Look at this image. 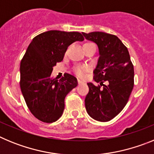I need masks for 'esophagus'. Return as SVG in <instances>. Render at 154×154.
<instances>
[{"instance_id": "1", "label": "esophagus", "mask_w": 154, "mask_h": 154, "mask_svg": "<svg viewBox=\"0 0 154 154\" xmlns=\"http://www.w3.org/2000/svg\"><path fill=\"white\" fill-rule=\"evenodd\" d=\"M84 82L82 81V80H80V79H78V83L79 84H82V83H83Z\"/></svg>"}]
</instances>
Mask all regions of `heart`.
Returning a JSON list of instances; mask_svg holds the SVG:
<instances>
[{
    "instance_id": "1",
    "label": "heart",
    "mask_w": 154,
    "mask_h": 154,
    "mask_svg": "<svg viewBox=\"0 0 154 154\" xmlns=\"http://www.w3.org/2000/svg\"><path fill=\"white\" fill-rule=\"evenodd\" d=\"M93 43L92 42H85V44L83 45V46L85 45H92ZM89 67H86V66H76L75 67L74 71L75 74L79 76H82L84 75V73L87 71H89Z\"/></svg>"
}]
</instances>
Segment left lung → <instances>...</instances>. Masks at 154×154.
I'll return each mask as SVG.
<instances>
[{
    "label": "left lung",
    "instance_id": "8db88e82",
    "mask_svg": "<svg viewBox=\"0 0 154 154\" xmlns=\"http://www.w3.org/2000/svg\"><path fill=\"white\" fill-rule=\"evenodd\" d=\"M82 35L95 42L99 51L93 71V79L99 85L87 83L89 91L85 99V109L92 119L107 122L116 116L129 100L134 85L133 65L127 48L116 35L101 31Z\"/></svg>",
    "mask_w": 154,
    "mask_h": 154
}]
</instances>
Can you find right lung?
<instances>
[{"instance_id":"obj_1","label":"right lung","mask_w":154,"mask_h":154,"mask_svg":"<svg viewBox=\"0 0 154 154\" xmlns=\"http://www.w3.org/2000/svg\"><path fill=\"white\" fill-rule=\"evenodd\" d=\"M83 40L79 32L52 30L37 35L28 45L21 62L20 86L28 109L40 121L53 123L62 116L65 96L78 82L68 73L58 81L51 72L71 44Z\"/></svg>"}]
</instances>
